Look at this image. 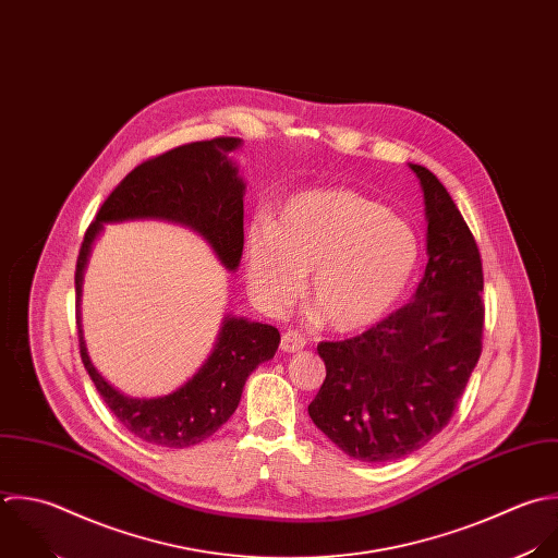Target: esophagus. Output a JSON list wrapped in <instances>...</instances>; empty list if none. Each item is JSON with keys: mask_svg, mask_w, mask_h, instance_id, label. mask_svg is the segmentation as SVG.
<instances>
[{"mask_svg": "<svg viewBox=\"0 0 558 558\" xmlns=\"http://www.w3.org/2000/svg\"><path fill=\"white\" fill-rule=\"evenodd\" d=\"M304 345H306V339L295 330H287L280 337V350L282 352H300Z\"/></svg>", "mask_w": 558, "mask_h": 558, "instance_id": "34e87169", "label": "esophagus"}]
</instances>
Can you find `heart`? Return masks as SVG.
<instances>
[{
	"mask_svg": "<svg viewBox=\"0 0 558 558\" xmlns=\"http://www.w3.org/2000/svg\"><path fill=\"white\" fill-rule=\"evenodd\" d=\"M417 265L407 221L356 191L291 197L276 223L247 232V284L269 313L289 308L311 271L308 302L337 330L378 322L404 293Z\"/></svg>",
	"mask_w": 558,
	"mask_h": 558,
	"instance_id": "1",
	"label": "heart"
}]
</instances>
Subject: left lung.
Masks as SVG:
<instances>
[{"label": "left lung", "instance_id": "8db88e82", "mask_svg": "<svg viewBox=\"0 0 558 558\" xmlns=\"http://www.w3.org/2000/svg\"><path fill=\"white\" fill-rule=\"evenodd\" d=\"M411 169L426 197L430 256L415 298L363 335L317 345L326 380L308 415L365 463L402 459L439 435L483 352L481 250L437 175Z\"/></svg>", "mask_w": 558, "mask_h": 558}]
</instances>
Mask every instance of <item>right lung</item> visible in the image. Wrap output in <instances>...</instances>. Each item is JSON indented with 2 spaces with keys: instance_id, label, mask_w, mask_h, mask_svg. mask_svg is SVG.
I'll list each match as a JSON object with an SVG mask.
<instances>
[{
  "instance_id": "1",
  "label": "right lung",
  "mask_w": 558,
  "mask_h": 558,
  "mask_svg": "<svg viewBox=\"0 0 558 558\" xmlns=\"http://www.w3.org/2000/svg\"><path fill=\"white\" fill-rule=\"evenodd\" d=\"M241 138L217 136L173 147L136 165L104 199L84 232L75 263V308L82 269L95 234L106 221L169 219L197 230L228 269L243 252V180L228 160ZM82 363L110 413L134 437L160 448H191L215 435L234 413L247 376L269 361L280 343L274 326L228 317L202 369L178 391L158 400H132L114 391L93 367L75 313Z\"/></svg>"
}]
</instances>
